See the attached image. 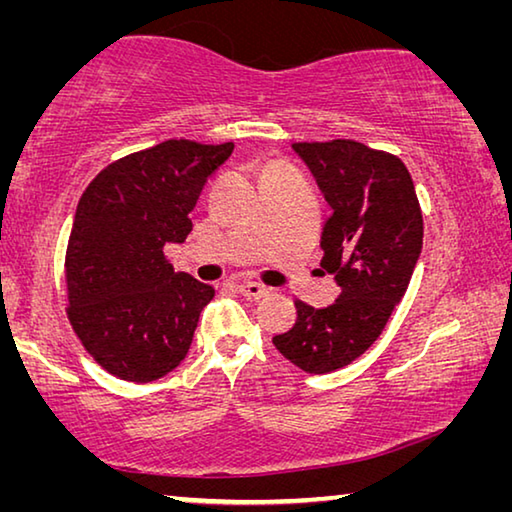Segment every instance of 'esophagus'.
<instances>
[{
    "instance_id": "34e87169",
    "label": "esophagus",
    "mask_w": 512,
    "mask_h": 512,
    "mask_svg": "<svg viewBox=\"0 0 512 512\" xmlns=\"http://www.w3.org/2000/svg\"><path fill=\"white\" fill-rule=\"evenodd\" d=\"M237 289H239L241 296H248V298H255V300L264 298V296H268V293H271V289L264 287V284H259V282H253V280L239 282Z\"/></svg>"
}]
</instances>
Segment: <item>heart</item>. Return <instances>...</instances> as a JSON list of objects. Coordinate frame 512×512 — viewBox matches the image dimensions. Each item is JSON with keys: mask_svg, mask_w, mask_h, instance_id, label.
I'll list each match as a JSON object with an SVG mask.
<instances>
[{"mask_svg": "<svg viewBox=\"0 0 512 512\" xmlns=\"http://www.w3.org/2000/svg\"><path fill=\"white\" fill-rule=\"evenodd\" d=\"M280 169H289L287 164H280V162H271V164H266L264 167V171H280Z\"/></svg>", "mask_w": 512, "mask_h": 512, "instance_id": "b5f03b06", "label": "heart"}]
</instances>
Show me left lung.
I'll use <instances>...</instances> for the list:
<instances>
[{"label": "left lung", "mask_w": 512, "mask_h": 512, "mask_svg": "<svg viewBox=\"0 0 512 512\" xmlns=\"http://www.w3.org/2000/svg\"><path fill=\"white\" fill-rule=\"evenodd\" d=\"M332 214L323 225V271L341 293L332 305L296 300V323L273 336L293 366L325 375L379 339L409 287L422 250V210L409 169L393 153L354 140L296 142Z\"/></svg>", "instance_id": "obj_1"}]
</instances>
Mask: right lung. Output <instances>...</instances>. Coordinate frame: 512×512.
<instances>
[{"label":"right lung","mask_w":512,"mask_h":512,"mask_svg":"<svg viewBox=\"0 0 512 512\" xmlns=\"http://www.w3.org/2000/svg\"><path fill=\"white\" fill-rule=\"evenodd\" d=\"M232 149L167 140L110 162L85 187L65 253L67 318L110 375L149 384L185 359L214 289L173 271L164 246L187 239L203 185Z\"/></svg>","instance_id":"add662e5"}]
</instances>
